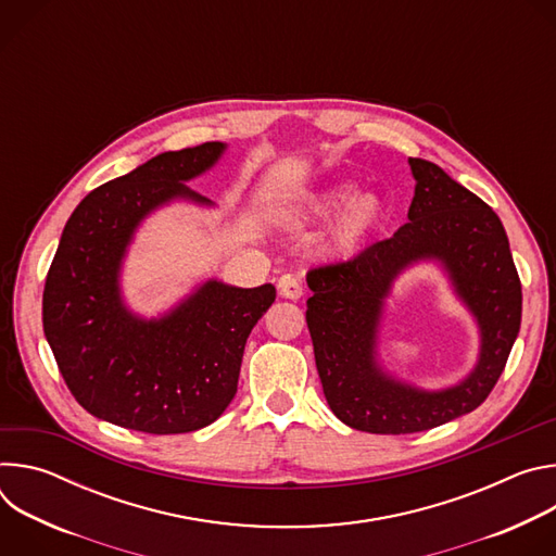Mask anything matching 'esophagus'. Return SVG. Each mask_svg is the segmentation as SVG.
Listing matches in <instances>:
<instances>
[{
	"label": "esophagus",
	"instance_id": "1",
	"mask_svg": "<svg viewBox=\"0 0 556 556\" xmlns=\"http://www.w3.org/2000/svg\"><path fill=\"white\" fill-rule=\"evenodd\" d=\"M277 288H279V294L283 299L296 301V299L303 296V286H301V281L294 275H281L279 281H277Z\"/></svg>",
	"mask_w": 556,
	"mask_h": 556
}]
</instances>
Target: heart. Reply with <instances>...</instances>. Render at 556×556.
Listing matches in <instances>:
<instances>
[{
  "label": "heart",
  "mask_w": 556,
  "mask_h": 556,
  "mask_svg": "<svg viewBox=\"0 0 556 556\" xmlns=\"http://www.w3.org/2000/svg\"><path fill=\"white\" fill-rule=\"evenodd\" d=\"M348 193H350V187H337L316 200L314 208L319 213H328L341 200H345ZM380 213H382V206L376 195L363 193V195L350 198L330 228L328 249L334 255H352L354 251H358V247L367 240V235L376 228Z\"/></svg>",
  "instance_id": "1"
}]
</instances>
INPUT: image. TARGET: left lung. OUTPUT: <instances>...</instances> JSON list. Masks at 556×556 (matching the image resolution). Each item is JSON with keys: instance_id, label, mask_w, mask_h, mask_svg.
Listing matches in <instances>:
<instances>
[{"instance_id": "obj_1", "label": "left lung", "mask_w": 556, "mask_h": 556, "mask_svg": "<svg viewBox=\"0 0 556 556\" xmlns=\"http://www.w3.org/2000/svg\"><path fill=\"white\" fill-rule=\"evenodd\" d=\"M416 195L409 222L352 260L307 273L305 321L326 401L352 429L405 435L478 409L497 384L521 326V281L497 213L438 165L409 157ZM440 258L483 330L481 363L457 388L418 392L375 363V330L392 277Z\"/></svg>"}]
</instances>
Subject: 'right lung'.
I'll use <instances>...</instances> for the list:
<instances>
[{
	"label": "right lung",
	"instance_id": "obj_1",
	"mask_svg": "<svg viewBox=\"0 0 556 556\" xmlns=\"http://www.w3.org/2000/svg\"><path fill=\"white\" fill-rule=\"evenodd\" d=\"M222 151V142H204L155 155L88 193L63 228L43 288V332L76 403L101 420L153 435L189 433L232 401L247 339L275 303L273 283L206 281L157 321L136 319L118 292L138 222L174 198L208 202L182 182Z\"/></svg>",
	"mask_w": 556,
	"mask_h": 556
}]
</instances>
